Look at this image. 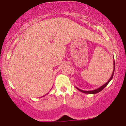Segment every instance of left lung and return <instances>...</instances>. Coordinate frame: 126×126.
Listing matches in <instances>:
<instances>
[{
	"instance_id": "obj_1",
	"label": "left lung",
	"mask_w": 126,
	"mask_h": 126,
	"mask_svg": "<svg viewBox=\"0 0 126 126\" xmlns=\"http://www.w3.org/2000/svg\"><path fill=\"white\" fill-rule=\"evenodd\" d=\"M114 57V56H113ZM114 70H115V62H114V69H113V72H112V75H111V78H110V79L108 80V81L106 83H105L104 85H102V86H100L99 88H97V89H94V90H92V91H83V90H82V89H80L79 88H76V89H78V90H79V91H80V92H83V93H85V94H97L98 92H99L100 91H101L102 90V89L104 88L105 86H107L108 84V83H109L111 81V80H112V78H113V75H114Z\"/></svg>"
}]
</instances>
